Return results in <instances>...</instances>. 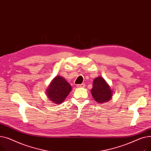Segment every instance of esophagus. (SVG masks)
<instances>
[{
    "label": "esophagus",
    "mask_w": 151,
    "mask_h": 151,
    "mask_svg": "<svg viewBox=\"0 0 151 151\" xmlns=\"http://www.w3.org/2000/svg\"><path fill=\"white\" fill-rule=\"evenodd\" d=\"M85 86V84H78L77 87L78 88H84Z\"/></svg>",
    "instance_id": "esophagus-1"
}]
</instances>
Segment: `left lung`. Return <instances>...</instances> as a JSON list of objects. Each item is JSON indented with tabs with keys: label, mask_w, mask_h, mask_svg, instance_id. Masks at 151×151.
<instances>
[{
	"label": "left lung",
	"mask_w": 151,
	"mask_h": 151,
	"mask_svg": "<svg viewBox=\"0 0 151 151\" xmlns=\"http://www.w3.org/2000/svg\"><path fill=\"white\" fill-rule=\"evenodd\" d=\"M91 93L97 103L108 101L112 96L111 90L102 77H99L94 80Z\"/></svg>",
	"instance_id": "8db88e82"
}]
</instances>
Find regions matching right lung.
<instances>
[{"mask_svg": "<svg viewBox=\"0 0 151 151\" xmlns=\"http://www.w3.org/2000/svg\"><path fill=\"white\" fill-rule=\"evenodd\" d=\"M71 90V86L64 78L58 76L55 77L47 90V97L55 104H60L64 101Z\"/></svg>", "mask_w": 151, "mask_h": 151, "instance_id": "1", "label": "right lung"}]
</instances>
